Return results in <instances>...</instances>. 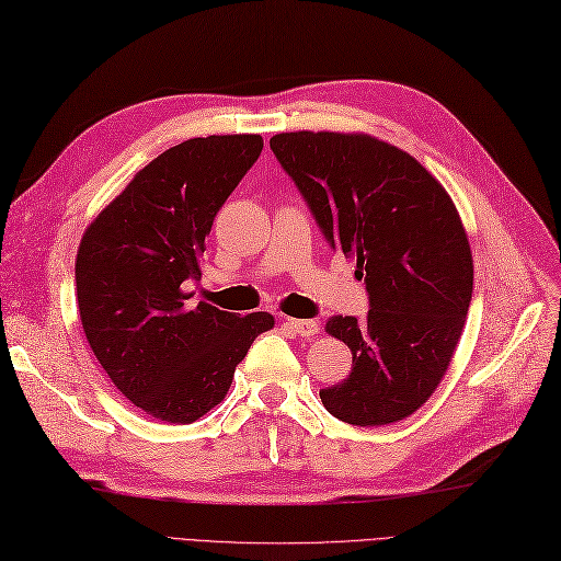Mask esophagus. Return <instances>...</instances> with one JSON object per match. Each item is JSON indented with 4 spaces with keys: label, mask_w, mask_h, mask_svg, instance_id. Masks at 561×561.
Segmentation results:
<instances>
[{
    "label": "esophagus",
    "mask_w": 561,
    "mask_h": 561,
    "mask_svg": "<svg viewBox=\"0 0 561 561\" xmlns=\"http://www.w3.org/2000/svg\"><path fill=\"white\" fill-rule=\"evenodd\" d=\"M287 328L305 340H311L321 332V323L311 321V318H287Z\"/></svg>",
    "instance_id": "34e87169"
}]
</instances>
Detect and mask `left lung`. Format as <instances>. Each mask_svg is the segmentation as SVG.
Instances as JSON below:
<instances>
[{"instance_id":"1","label":"left lung","mask_w":561,"mask_h":561,"mask_svg":"<svg viewBox=\"0 0 561 561\" xmlns=\"http://www.w3.org/2000/svg\"><path fill=\"white\" fill-rule=\"evenodd\" d=\"M332 250L354 256L370 311L332 316L352 350L346 380L321 389L330 415L377 427L413 415L448 370L472 301V252L450 195L405 150L368 134L271 139Z\"/></svg>"}]
</instances>
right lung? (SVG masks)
<instances>
[{"mask_svg": "<svg viewBox=\"0 0 561 561\" xmlns=\"http://www.w3.org/2000/svg\"><path fill=\"white\" fill-rule=\"evenodd\" d=\"M260 134L188 139L164 150L89 224L75 262L82 328L113 385L141 411L191 425L231 387L266 311L188 305L217 211L260 158Z\"/></svg>", "mask_w": 561, "mask_h": 561, "instance_id": "obj_1", "label": "right lung"}]
</instances>
